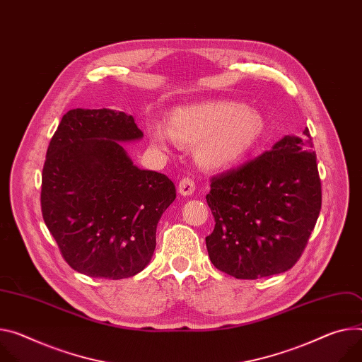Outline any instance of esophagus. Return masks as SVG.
I'll use <instances>...</instances> for the list:
<instances>
[{"label": "esophagus", "mask_w": 362, "mask_h": 362, "mask_svg": "<svg viewBox=\"0 0 362 362\" xmlns=\"http://www.w3.org/2000/svg\"><path fill=\"white\" fill-rule=\"evenodd\" d=\"M177 190L180 194L183 196H189L194 192V183L190 177H183L180 182H179V186H177Z\"/></svg>", "instance_id": "1"}]
</instances>
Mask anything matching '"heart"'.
<instances>
[{"mask_svg": "<svg viewBox=\"0 0 362 362\" xmlns=\"http://www.w3.org/2000/svg\"><path fill=\"white\" fill-rule=\"evenodd\" d=\"M262 128L264 121L255 108L215 100L175 108L170 125L148 121L147 134L151 146L161 151H170L179 144H198L196 161L208 170H222L257 143Z\"/></svg>", "mask_w": 362, "mask_h": 362, "instance_id": "obj_1", "label": "heart"}]
</instances>
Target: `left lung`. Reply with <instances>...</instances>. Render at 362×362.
I'll return each mask as SVG.
<instances>
[{"mask_svg": "<svg viewBox=\"0 0 362 362\" xmlns=\"http://www.w3.org/2000/svg\"><path fill=\"white\" fill-rule=\"evenodd\" d=\"M309 129L284 136L237 170L214 177L206 237L212 264L235 279L255 280L291 269L317 221L322 192Z\"/></svg>", "mask_w": 362, "mask_h": 362, "instance_id": "8db88e82", "label": "left lung"}]
</instances>
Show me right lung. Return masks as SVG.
Returning <instances> with one entry per match:
<instances>
[{
    "instance_id": "right-lung-1",
    "label": "right lung",
    "mask_w": 362,
    "mask_h": 362,
    "mask_svg": "<svg viewBox=\"0 0 362 362\" xmlns=\"http://www.w3.org/2000/svg\"><path fill=\"white\" fill-rule=\"evenodd\" d=\"M141 139L133 115L110 108L68 111L52 137L42 212L78 273L127 279L153 257L157 223L176 189L166 175L139 169L121 144Z\"/></svg>"
}]
</instances>
